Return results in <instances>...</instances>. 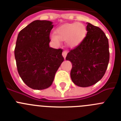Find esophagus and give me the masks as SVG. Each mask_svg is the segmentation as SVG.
Wrapping results in <instances>:
<instances>
[{"instance_id": "esophagus-1", "label": "esophagus", "mask_w": 121, "mask_h": 121, "mask_svg": "<svg viewBox=\"0 0 121 121\" xmlns=\"http://www.w3.org/2000/svg\"><path fill=\"white\" fill-rule=\"evenodd\" d=\"M67 51H66V50H65V51H63L62 56H63V57H64V59H65L66 56H67Z\"/></svg>"}]
</instances>
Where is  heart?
Wrapping results in <instances>:
<instances>
[{"label":"heart","mask_w":121,"mask_h":121,"mask_svg":"<svg viewBox=\"0 0 121 121\" xmlns=\"http://www.w3.org/2000/svg\"><path fill=\"white\" fill-rule=\"evenodd\" d=\"M86 28L82 23H68L62 25L56 30V36L53 35L51 39L57 44L60 40L67 42L69 47L78 45L86 35Z\"/></svg>","instance_id":"1"}]
</instances>
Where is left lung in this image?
<instances>
[{
    "instance_id": "left-lung-1",
    "label": "left lung",
    "mask_w": 121,
    "mask_h": 121,
    "mask_svg": "<svg viewBox=\"0 0 121 121\" xmlns=\"http://www.w3.org/2000/svg\"><path fill=\"white\" fill-rule=\"evenodd\" d=\"M86 24V36L66 57V60L72 63L71 80L81 87L91 86L100 81L105 73L110 59L106 35L100 28L88 22Z\"/></svg>"
}]
</instances>
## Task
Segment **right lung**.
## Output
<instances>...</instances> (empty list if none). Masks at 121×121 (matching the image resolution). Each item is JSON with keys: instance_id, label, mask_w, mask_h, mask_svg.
Here are the masks:
<instances>
[{"instance_id": "add662e5", "label": "right lung", "mask_w": 121, "mask_h": 121, "mask_svg": "<svg viewBox=\"0 0 121 121\" xmlns=\"http://www.w3.org/2000/svg\"><path fill=\"white\" fill-rule=\"evenodd\" d=\"M53 22L35 21L19 32L14 56L19 76L25 84L35 90L50 86L64 61L62 49L50 47Z\"/></svg>"}]
</instances>
